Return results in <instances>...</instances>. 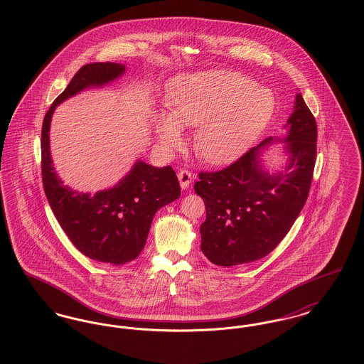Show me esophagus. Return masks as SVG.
<instances>
[{
    "mask_svg": "<svg viewBox=\"0 0 364 364\" xmlns=\"http://www.w3.org/2000/svg\"><path fill=\"white\" fill-rule=\"evenodd\" d=\"M178 181H180V187L183 188V190H187L188 187H190L191 183H192V178H193V176L191 173L190 171H187V169H181L180 172H178Z\"/></svg>",
    "mask_w": 364,
    "mask_h": 364,
    "instance_id": "34e87169",
    "label": "esophagus"
}]
</instances>
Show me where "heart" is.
Segmentation results:
<instances>
[{
    "label": "heart",
    "mask_w": 364,
    "mask_h": 364,
    "mask_svg": "<svg viewBox=\"0 0 364 364\" xmlns=\"http://www.w3.org/2000/svg\"><path fill=\"white\" fill-rule=\"evenodd\" d=\"M169 116L154 122L158 143L174 150L181 128H196L195 151L210 164H225L247 151L274 112L272 94L239 72L192 75L177 83L168 98Z\"/></svg>",
    "instance_id": "obj_1"
}]
</instances>
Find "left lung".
I'll return each instance as SVG.
<instances>
[{
    "instance_id": "8db88e82",
    "label": "left lung",
    "mask_w": 364,
    "mask_h": 364,
    "mask_svg": "<svg viewBox=\"0 0 364 364\" xmlns=\"http://www.w3.org/2000/svg\"><path fill=\"white\" fill-rule=\"evenodd\" d=\"M285 138H267L220 172H202L193 190L203 199L202 252L218 266H236L270 254L304 206L316 156V122L300 92L287 122ZM284 142L287 164L269 173L259 156Z\"/></svg>"
}]
</instances>
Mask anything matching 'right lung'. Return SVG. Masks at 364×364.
Returning a JSON list of instances; mask_svg holds the SVG:
<instances>
[{"label":"right lung","instance_id":"add662e5","mask_svg":"<svg viewBox=\"0 0 364 364\" xmlns=\"http://www.w3.org/2000/svg\"><path fill=\"white\" fill-rule=\"evenodd\" d=\"M125 73L119 63H94L77 70L55 98L42 125V180L53 213L73 245L90 259L124 264L138 258L156 211L180 196L171 166L156 168L138 159L122 180L95 193L65 186L50 154V122L55 107L87 88H98Z\"/></svg>","mask_w":364,"mask_h":364}]
</instances>
